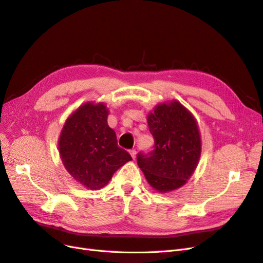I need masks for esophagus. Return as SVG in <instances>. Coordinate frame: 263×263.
<instances>
[{
  "label": "esophagus",
  "instance_id": "34e87169",
  "mask_svg": "<svg viewBox=\"0 0 263 263\" xmlns=\"http://www.w3.org/2000/svg\"><path fill=\"white\" fill-rule=\"evenodd\" d=\"M129 154H130V156H132V158L133 159H135V158H136V150H135V149H132L130 151H129Z\"/></svg>",
  "mask_w": 263,
  "mask_h": 263
}]
</instances>
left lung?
Returning a JSON list of instances; mask_svg holds the SVG:
<instances>
[{
	"label": "left lung",
	"instance_id": "8db88e82",
	"mask_svg": "<svg viewBox=\"0 0 263 263\" xmlns=\"http://www.w3.org/2000/svg\"><path fill=\"white\" fill-rule=\"evenodd\" d=\"M155 149L138 154L137 163L159 193L180 189L194 173L202 151L201 134L193 114L177 100L158 104L147 116Z\"/></svg>",
	"mask_w": 263,
	"mask_h": 263
}]
</instances>
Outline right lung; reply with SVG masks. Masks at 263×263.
Segmentation results:
<instances>
[{"label":"right lung","instance_id":"add662e5","mask_svg":"<svg viewBox=\"0 0 263 263\" xmlns=\"http://www.w3.org/2000/svg\"><path fill=\"white\" fill-rule=\"evenodd\" d=\"M104 103L86 102L63 125L58 141L66 170L87 190L105 186L130 155L117 145L116 134L107 124Z\"/></svg>","mask_w":263,"mask_h":263}]
</instances>
